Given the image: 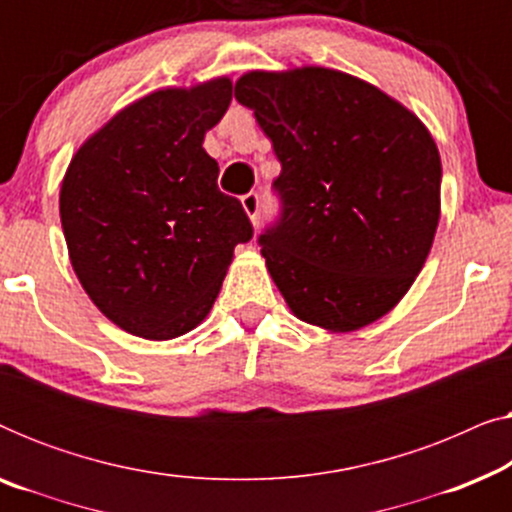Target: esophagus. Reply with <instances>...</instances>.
Segmentation results:
<instances>
[{
    "instance_id": "obj_1",
    "label": "esophagus",
    "mask_w": 512,
    "mask_h": 512,
    "mask_svg": "<svg viewBox=\"0 0 512 512\" xmlns=\"http://www.w3.org/2000/svg\"><path fill=\"white\" fill-rule=\"evenodd\" d=\"M242 207H244V212H247L249 219L256 223V219H258V209H261V195H258V193L242 195Z\"/></svg>"
}]
</instances>
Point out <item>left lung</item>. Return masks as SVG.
<instances>
[{"label": "left lung", "instance_id": "obj_1", "mask_svg": "<svg viewBox=\"0 0 512 512\" xmlns=\"http://www.w3.org/2000/svg\"><path fill=\"white\" fill-rule=\"evenodd\" d=\"M235 100L282 172L279 219L258 235L298 319L347 333L384 317L415 282L440 219L438 146L380 88L326 67L249 72Z\"/></svg>", "mask_w": 512, "mask_h": 512}]
</instances>
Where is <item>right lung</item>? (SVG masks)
Here are the masks:
<instances>
[{
	"label": "right lung",
	"mask_w": 512,
	"mask_h": 512,
	"mask_svg": "<svg viewBox=\"0 0 512 512\" xmlns=\"http://www.w3.org/2000/svg\"><path fill=\"white\" fill-rule=\"evenodd\" d=\"M230 100L226 76L156 90L97 130L62 179L60 221L76 277L104 317L139 338L172 340L198 326L235 247L254 235L202 149Z\"/></svg>",
	"instance_id": "add662e5"
}]
</instances>
